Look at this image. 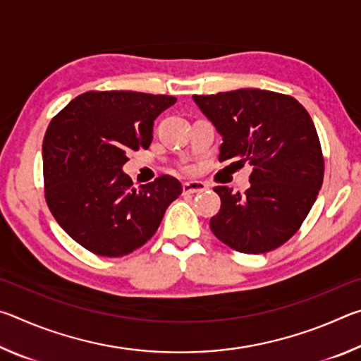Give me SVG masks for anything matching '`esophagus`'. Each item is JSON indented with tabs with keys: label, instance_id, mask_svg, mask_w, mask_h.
<instances>
[{
	"label": "esophagus",
	"instance_id": "1",
	"mask_svg": "<svg viewBox=\"0 0 361 361\" xmlns=\"http://www.w3.org/2000/svg\"><path fill=\"white\" fill-rule=\"evenodd\" d=\"M207 189L205 183L202 181H186L183 183V192L185 194H194V192H204Z\"/></svg>",
	"mask_w": 361,
	"mask_h": 361
}]
</instances>
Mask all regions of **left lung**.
I'll return each instance as SVG.
<instances>
[{
    "instance_id": "left-lung-1",
    "label": "left lung",
    "mask_w": 361,
    "mask_h": 361,
    "mask_svg": "<svg viewBox=\"0 0 361 361\" xmlns=\"http://www.w3.org/2000/svg\"><path fill=\"white\" fill-rule=\"evenodd\" d=\"M192 99L223 137L219 161L237 159V166L253 167L245 194L213 188L221 209L210 219L212 232L240 253L283 245L309 215L325 173L309 113L293 97L261 89Z\"/></svg>"
}]
</instances>
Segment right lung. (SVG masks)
<instances>
[{
    "label": "right lung",
    "instance_id": "add662e5",
    "mask_svg": "<svg viewBox=\"0 0 361 361\" xmlns=\"http://www.w3.org/2000/svg\"><path fill=\"white\" fill-rule=\"evenodd\" d=\"M175 102L172 95L90 90L49 124L42 142L47 207L94 255L121 258L145 245L183 192L170 175L135 189L122 172L132 151L149 148L154 119Z\"/></svg>",
    "mask_w": 361,
    "mask_h": 361
}]
</instances>
